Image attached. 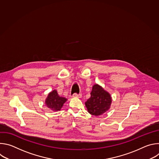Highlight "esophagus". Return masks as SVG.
Masks as SVG:
<instances>
[{"label": "esophagus", "instance_id": "1", "mask_svg": "<svg viewBox=\"0 0 159 159\" xmlns=\"http://www.w3.org/2000/svg\"><path fill=\"white\" fill-rule=\"evenodd\" d=\"M72 98H80L82 97V95H81L80 94H77L75 93V94H74L72 96Z\"/></svg>", "mask_w": 159, "mask_h": 159}]
</instances>
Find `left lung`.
Listing matches in <instances>:
<instances>
[{
  "label": "left lung",
  "mask_w": 159,
  "mask_h": 159,
  "mask_svg": "<svg viewBox=\"0 0 159 159\" xmlns=\"http://www.w3.org/2000/svg\"><path fill=\"white\" fill-rule=\"evenodd\" d=\"M111 102L109 93L101 86L95 84L90 93V98L85 102V104L90 115L98 116L102 115L109 109Z\"/></svg>",
  "instance_id": "1"
}]
</instances>
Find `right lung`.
<instances>
[{"label":"right lung","instance_id":"obj_1","mask_svg":"<svg viewBox=\"0 0 159 159\" xmlns=\"http://www.w3.org/2000/svg\"><path fill=\"white\" fill-rule=\"evenodd\" d=\"M66 100V98L60 97L56 90H53L52 92L48 94L47 98L45 100V104L51 110L58 111L61 109Z\"/></svg>","mask_w":159,"mask_h":159}]
</instances>
